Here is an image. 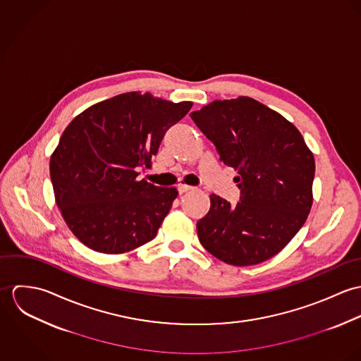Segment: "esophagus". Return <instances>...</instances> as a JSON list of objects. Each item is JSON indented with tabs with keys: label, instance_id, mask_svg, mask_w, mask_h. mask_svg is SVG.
Wrapping results in <instances>:
<instances>
[{
	"label": "esophagus",
	"instance_id": "34e87169",
	"mask_svg": "<svg viewBox=\"0 0 361 361\" xmlns=\"http://www.w3.org/2000/svg\"><path fill=\"white\" fill-rule=\"evenodd\" d=\"M193 188L192 186H189V185H179L178 186V192H179V195H183V193H188V192H190Z\"/></svg>",
	"mask_w": 361,
	"mask_h": 361
}]
</instances>
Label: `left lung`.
Segmentation results:
<instances>
[{
  "instance_id": "obj_1",
  "label": "left lung",
  "mask_w": 361,
  "mask_h": 361,
  "mask_svg": "<svg viewBox=\"0 0 361 361\" xmlns=\"http://www.w3.org/2000/svg\"><path fill=\"white\" fill-rule=\"evenodd\" d=\"M219 159L238 171L240 202L211 195L197 222L199 240L236 267L278 255L305 225L312 206L314 155L298 128L250 97L215 100L190 114Z\"/></svg>"
}]
</instances>
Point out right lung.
I'll return each instance as SVG.
<instances>
[{
	"mask_svg": "<svg viewBox=\"0 0 361 361\" xmlns=\"http://www.w3.org/2000/svg\"><path fill=\"white\" fill-rule=\"evenodd\" d=\"M193 103L130 92L94 104L63 130L50 159L62 218L89 249L121 255L153 240L178 196L175 188L137 180L165 132Z\"/></svg>",
	"mask_w": 361,
	"mask_h": 361,
	"instance_id": "add662e5",
	"label": "right lung"
}]
</instances>
